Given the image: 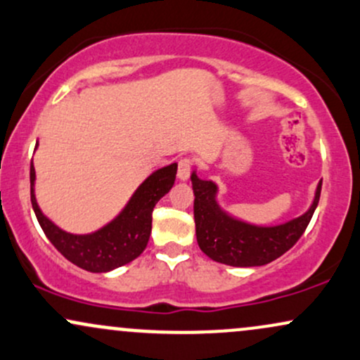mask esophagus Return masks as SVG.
Wrapping results in <instances>:
<instances>
[{
	"label": "esophagus",
	"instance_id": "1",
	"mask_svg": "<svg viewBox=\"0 0 360 360\" xmlns=\"http://www.w3.org/2000/svg\"><path fill=\"white\" fill-rule=\"evenodd\" d=\"M189 174H191V160L189 159H181L179 166H177V179L179 181H188Z\"/></svg>",
	"mask_w": 360,
	"mask_h": 360
}]
</instances>
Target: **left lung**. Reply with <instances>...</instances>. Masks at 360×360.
<instances>
[{
    "label": "left lung",
    "instance_id": "obj_1",
    "mask_svg": "<svg viewBox=\"0 0 360 360\" xmlns=\"http://www.w3.org/2000/svg\"><path fill=\"white\" fill-rule=\"evenodd\" d=\"M191 183L198 245L214 262L233 267L266 266L286 254L307 230L321 191L320 181L311 205L300 217L278 225H259L226 212L218 201V184L201 179L196 169L191 172Z\"/></svg>",
    "mask_w": 360,
    "mask_h": 360
}]
</instances>
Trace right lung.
I'll return each mask as SVG.
<instances>
[{"label": "right lung", "mask_w": 360, "mask_h": 360, "mask_svg": "<svg viewBox=\"0 0 360 360\" xmlns=\"http://www.w3.org/2000/svg\"><path fill=\"white\" fill-rule=\"evenodd\" d=\"M39 147V142H37ZM35 147V148H37ZM177 164L150 172L135 189L113 220L89 233L65 232L40 210L35 196V167L30 166L32 206L44 233L64 255L81 269L110 272L137 259L146 250L152 230V212L157 201L174 186Z\"/></svg>", "instance_id": "add662e5"}]
</instances>
